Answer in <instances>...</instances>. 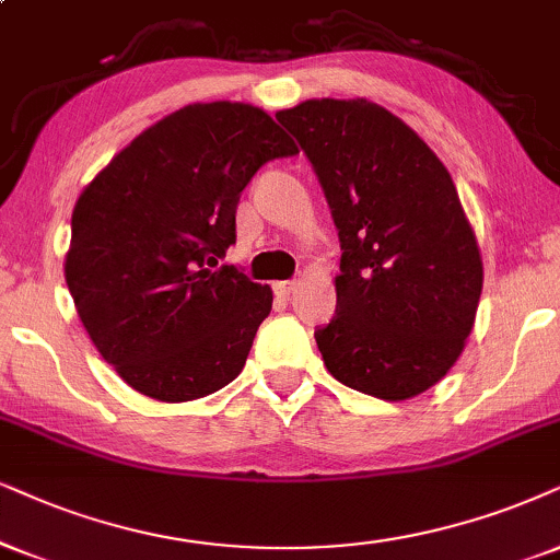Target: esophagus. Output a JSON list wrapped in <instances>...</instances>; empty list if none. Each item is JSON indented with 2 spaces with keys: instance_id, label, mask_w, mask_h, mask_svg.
<instances>
[{
  "instance_id": "34e87169",
  "label": "esophagus",
  "mask_w": 560,
  "mask_h": 560,
  "mask_svg": "<svg viewBox=\"0 0 560 560\" xmlns=\"http://www.w3.org/2000/svg\"><path fill=\"white\" fill-rule=\"evenodd\" d=\"M296 289V281H276L273 284V294L279 296V300H287L289 294H292Z\"/></svg>"
}]
</instances>
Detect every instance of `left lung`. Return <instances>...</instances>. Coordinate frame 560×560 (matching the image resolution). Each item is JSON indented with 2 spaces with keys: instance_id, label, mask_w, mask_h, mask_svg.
<instances>
[{
  "instance_id": "left-lung-1",
  "label": "left lung",
  "mask_w": 560,
  "mask_h": 560,
  "mask_svg": "<svg viewBox=\"0 0 560 560\" xmlns=\"http://www.w3.org/2000/svg\"><path fill=\"white\" fill-rule=\"evenodd\" d=\"M313 162L338 240L336 315L315 330L338 382L408 400L452 370L476 323L483 260L442 160L377 103L276 113Z\"/></svg>"
}]
</instances>
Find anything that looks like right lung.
I'll return each instance as SVG.
<instances>
[{"instance_id": "add662e5", "label": "right lung", "mask_w": 560, "mask_h": 560, "mask_svg": "<svg viewBox=\"0 0 560 560\" xmlns=\"http://www.w3.org/2000/svg\"><path fill=\"white\" fill-rule=\"evenodd\" d=\"M289 154L294 141L256 105L194 103L141 131L77 198L67 287L95 349L137 393L196 400L243 372L273 292L207 266L235 243L243 188Z\"/></svg>"}]
</instances>
